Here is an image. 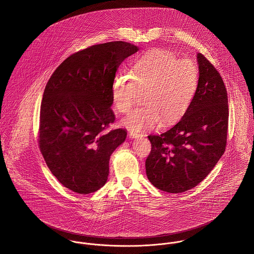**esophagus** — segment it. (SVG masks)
Segmentation results:
<instances>
[{"mask_svg":"<svg viewBox=\"0 0 254 254\" xmlns=\"http://www.w3.org/2000/svg\"><path fill=\"white\" fill-rule=\"evenodd\" d=\"M141 135H142L141 133L135 132V131H129L128 132V136L130 137V138H138V137H140Z\"/></svg>","mask_w":254,"mask_h":254,"instance_id":"esophagus-1","label":"esophagus"}]
</instances>
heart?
Instances as JSON below:
<instances>
[{"mask_svg": "<svg viewBox=\"0 0 254 254\" xmlns=\"http://www.w3.org/2000/svg\"><path fill=\"white\" fill-rule=\"evenodd\" d=\"M132 75L120 72L112 86V98L119 112L127 113L144 91V105L137 107L122 122L132 131L172 124L189 109L198 86V68L190 59L154 49L137 60Z\"/></svg>", "mask_w": 254, "mask_h": 254, "instance_id": "obj_1", "label": "heart"}]
</instances>
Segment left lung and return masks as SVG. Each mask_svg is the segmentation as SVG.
<instances>
[{"label":"left lung","instance_id":"obj_1","mask_svg":"<svg viewBox=\"0 0 254 254\" xmlns=\"http://www.w3.org/2000/svg\"><path fill=\"white\" fill-rule=\"evenodd\" d=\"M199 79L194 98L181 121L160 135H149L152 150L146 174L160 190L180 193L193 189L223 155L228 132V98L215 66L197 54Z\"/></svg>","mask_w":254,"mask_h":254}]
</instances>
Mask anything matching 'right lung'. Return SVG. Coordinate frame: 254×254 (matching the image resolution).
Instances as JSON below:
<instances>
[{
    "instance_id": "add662e5",
    "label": "right lung",
    "mask_w": 254,
    "mask_h": 254,
    "mask_svg": "<svg viewBox=\"0 0 254 254\" xmlns=\"http://www.w3.org/2000/svg\"><path fill=\"white\" fill-rule=\"evenodd\" d=\"M138 47L125 41L96 44L65 59L48 80L39 116V146L66 189L89 194L107 182L109 159L127 137L106 131L115 115L112 86L125 59Z\"/></svg>"
}]
</instances>
